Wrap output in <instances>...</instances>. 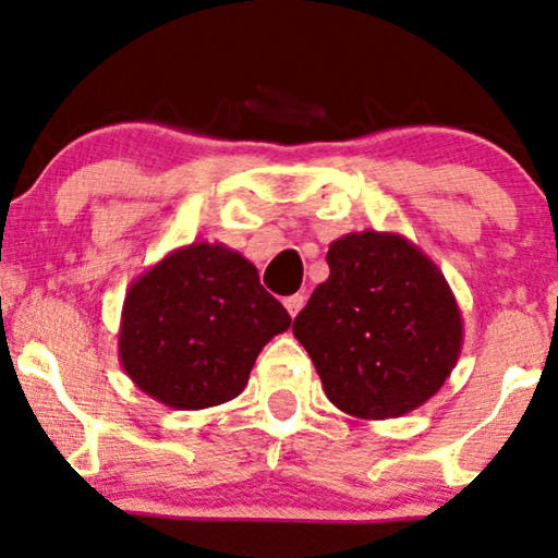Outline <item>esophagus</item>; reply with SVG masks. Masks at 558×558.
Listing matches in <instances>:
<instances>
[{"instance_id":"obj_1","label":"esophagus","mask_w":558,"mask_h":558,"mask_svg":"<svg viewBox=\"0 0 558 558\" xmlns=\"http://www.w3.org/2000/svg\"><path fill=\"white\" fill-rule=\"evenodd\" d=\"M282 303H286V308H288V313H290V316H298V311H301V308H303L305 298H303L301 293H295V295H288V298H286V301H282Z\"/></svg>"}]
</instances>
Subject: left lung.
I'll list each match as a JSON object with an SVG mask.
<instances>
[{
	"label": "left lung",
	"instance_id": "8db88e82",
	"mask_svg": "<svg viewBox=\"0 0 558 558\" xmlns=\"http://www.w3.org/2000/svg\"><path fill=\"white\" fill-rule=\"evenodd\" d=\"M328 280L293 320L326 397L359 420H389L435 397L458 364L462 316L442 270L397 232L331 242Z\"/></svg>",
	"mask_w": 558,
	"mask_h": 558
}]
</instances>
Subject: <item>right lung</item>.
<instances>
[{
    "instance_id": "right-lung-1",
    "label": "right lung",
    "mask_w": 558,
    "mask_h": 558,
    "mask_svg": "<svg viewBox=\"0 0 558 558\" xmlns=\"http://www.w3.org/2000/svg\"><path fill=\"white\" fill-rule=\"evenodd\" d=\"M288 326L253 263L222 242H192L131 282L119 359L156 402L207 410L247 387L257 354Z\"/></svg>"
}]
</instances>
